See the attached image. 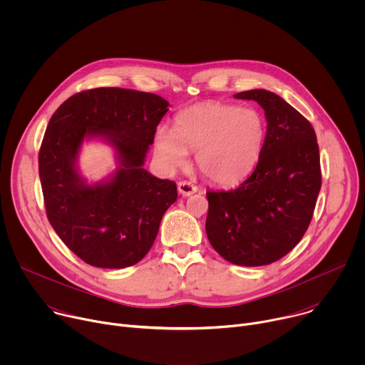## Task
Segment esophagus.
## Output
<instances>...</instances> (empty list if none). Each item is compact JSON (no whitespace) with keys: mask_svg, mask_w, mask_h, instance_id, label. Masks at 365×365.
I'll list each match as a JSON object with an SVG mask.
<instances>
[{"mask_svg":"<svg viewBox=\"0 0 365 365\" xmlns=\"http://www.w3.org/2000/svg\"><path fill=\"white\" fill-rule=\"evenodd\" d=\"M178 190L183 196H190L197 190V187L195 185H192L190 182H179L178 183Z\"/></svg>","mask_w":365,"mask_h":365,"instance_id":"1","label":"esophagus"}]
</instances>
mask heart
<instances>
[{"label": "heart", "instance_id": "b5f03b06", "mask_svg": "<svg viewBox=\"0 0 365 365\" xmlns=\"http://www.w3.org/2000/svg\"><path fill=\"white\" fill-rule=\"evenodd\" d=\"M266 133L264 118L257 111L207 103L179 113L172 131L159 128L154 148L168 170L183 168L187 151H195L200 173L230 186L252 173L262 158Z\"/></svg>", "mask_w": 365, "mask_h": 365}]
</instances>
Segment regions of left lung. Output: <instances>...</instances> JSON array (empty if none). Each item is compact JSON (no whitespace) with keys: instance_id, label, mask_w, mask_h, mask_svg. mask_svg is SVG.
<instances>
[{"instance_id":"8db88e82","label":"left lung","mask_w":365,"mask_h":365,"mask_svg":"<svg viewBox=\"0 0 365 365\" xmlns=\"http://www.w3.org/2000/svg\"><path fill=\"white\" fill-rule=\"evenodd\" d=\"M264 110L262 158L238 187L206 192V235L227 262L258 267L292 251L304 235L321 190L317 134L310 123L266 89L235 93Z\"/></svg>"}]
</instances>
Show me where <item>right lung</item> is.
<instances>
[{"label":"right lung","instance_id":"obj_1","mask_svg":"<svg viewBox=\"0 0 365 365\" xmlns=\"http://www.w3.org/2000/svg\"><path fill=\"white\" fill-rule=\"evenodd\" d=\"M170 103L159 95L96 88L65 101L51 115L38 153V176L50 225L85 263L99 269L137 264L148 252L176 183L144 169L155 127ZM114 150L118 168L88 182L77 166L83 142Z\"/></svg>","mask_w":365,"mask_h":365}]
</instances>
